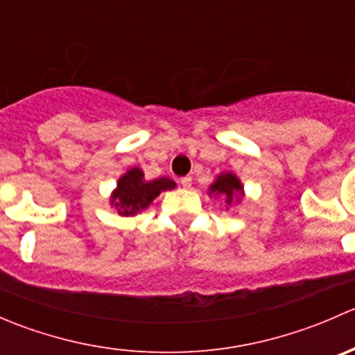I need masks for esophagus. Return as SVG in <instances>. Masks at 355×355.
<instances>
[{"label":"esophagus","mask_w":355,"mask_h":355,"mask_svg":"<svg viewBox=\"0 0 355 355\" xmlns=\"http://www.w3.org/2000/svg\"><path fill=\"white\" fill-rule=\"evenodd\" d=\"M180 185L184 189H191V185H192V177H184V178H180Z\"/></svg>","instance_id":"34e87169"}]
</instances>
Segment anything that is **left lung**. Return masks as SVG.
I'll list each match as a JSON object with an SVG mask.
<instances>
[{"mask_svg":"<svg viewBox=\"0 0 355 355\" xmlns=\"http://www.w3.org/2000/svg\"><path fill=\"white\" fill-rule=\"evenodd\" d=\"M209 194L221 196V198H225V200H227L228 206H230V204L234 202L235 196L242 198L244 192H242L241 180H239L234 173H221L220 177L216 178V182L209 187Z\"/></svg>","mask_w":355,"mask_h":355,"instance_id":"8db88e82","label":"left lung"}]
</instances>
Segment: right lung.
Returning <instances> with one entry per match:
<instances>
[{"label": "right lung", "instance_id": "right-lung-1", "mask_svg": "<svg viewBox=\"0 0 355 355\" xmlns=\"http://www.w3.org/2000/svg\"><path fill=\"white\" fill-rule=\"evenodd\" d=\"M175 185L177 184L166 177L148 182L142 170L132 168L118 180L116 189L111 196V204L114 206V209H118V214L132 216V214H137L139 211L146 209L163 191L175 189Z\"/></svg>", "mask_w": 355, "mask_h": 355}]
</instances>
